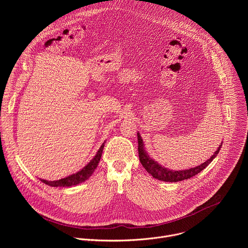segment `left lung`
Listing matches in <instances>:
<instances>
[{"mask_svg":"<svg viewBox=\"0 0 248 248\" xmlns=\"http://www.w3.org/2000/svg\"><path fill=\"white\" fill-rule=\"evenodd\" d=\"M137 139H138V154H139V161L142 164L143 168L149 172L154 179H157L158 181L162 182H167V183H176V182H181L184 180H187L192 178V176L196 175L199 173L201 170H203L212 161H213L216 156L218 155L222 144L218 147V149L214 152V154L210 157L206 162L202 163L199 166L186 169V170H172L168 168L163 167L160 165L157 161L152 159L148 153L145 150V146L143 143V140L140 136V133L137 132Z\"/></svg>","mask_w":248,"mask_h":248,"instance_id":"8db88e82","label":"left lung"}]
</instances>
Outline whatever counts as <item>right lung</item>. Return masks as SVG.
Returning a JSON list of instances; mask_svg holds the SVG:
<instances>
[{
    "label": "right lung",
    "mask_w": 248,
    "mask_h": 248,
    "mask_svg": "<svg viewBox=\"0 0 248 248\" xmlns=\"http://www.w3.org/2000/svg\"><path fill=\"white\" fill-rule=\"evenodd\" d=\"M104 144H105V142L101 145V147L97 151L94 158L84 168H82L79 171L70 174V175L66 176V178H63V179H61V180H58V181L51 182V181H46V180H42V179H40V181L42 183H44L45 185H48L49 186H52V187H58V186H60V187H64V186L69 187V186H74L79 185L81 183H84L86 180H88L90 178V176L93 173V171L97 168L98 163L100 162V159H101V156H102V153H103Z\"/></svg>",
    "instance_id": "right-lung-1"
}]
</instances>
